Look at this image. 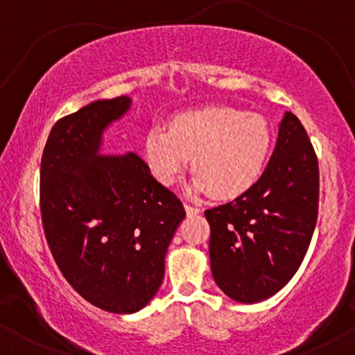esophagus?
<instances>
[{
    "label": "esophagus",
    "instance_id": "esophagus-1",
    "mask_svg": "<svg viewBox=\"0 0 355 355\" xmlns=\"http://www.w3.org/2000/svg\"><path fill=\"white\" fill-rule=\"evenodd\" d=\"M185 210H187V214L189 215H197V214H200V209H198V207H195V205H190V203H185Z\"/></svg>",
    "mask_w": 355,
    "mask_h": 355
}]
</instances>
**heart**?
I'll return each mask as SVG.
<instances>
[{"label":"heart","mask_w":355,"mask_h":355,"mask_svg":"<svg viewBox=\"0 0 355 355\" xmlns=\"http://www.w3.org/2000/svg\"><path fill=\"white\" fill-rule=\"evenodd\" d=\"M270 146L263 118L229 107H203L153 126L145 137L150 172L172 185L191 157L193 185L215 198L245 191L262 170Z\"/></svg>","instance_id":"obj_1"}]
</instances>
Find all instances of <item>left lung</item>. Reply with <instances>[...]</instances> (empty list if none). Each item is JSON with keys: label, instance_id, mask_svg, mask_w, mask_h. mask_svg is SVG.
Returning a JSON list of instances; mask_svg holds the SVG:
<instances>
[{"label": "left lung", "instance_id": "8db88e82", "mask_svg": "<svg viewBox=\"0 0 355 355\" xmlns=\"http://www.w3.org/2000/svg\"><path fill=\"white\" fill-rule=\"evenodd\" d=\"M319 214V162L307 132L287 112L266 172L234 202L205 210L210 266L230 299L255 304L294 277Z\"/></svg>", "mask_w": 355, "mask_h": 355}]
</instances>
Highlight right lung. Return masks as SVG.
<instances>
[{"instance_id": "1", "label": "right lung", "mask_w": 355, "mask_h": 355, "mask_svg": "<svg viewBox=\"0 0 355 355\" xmlns=\"http://www.w3.org/2000/svg\"><path fill=\"white\" fill-rule=\"evenodd\" d=\"M128 107V96H116L60 118L40 168V210L56 266L85 300L115 313L140 311L157 294L185 218L180 198L144 158L98 155L101 132Z\"/></svg>"}]
</instances>
